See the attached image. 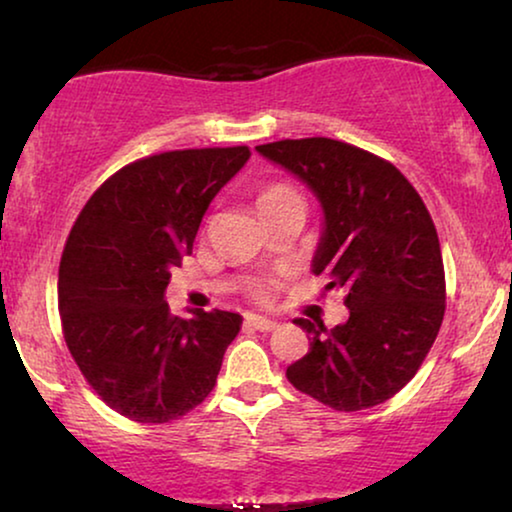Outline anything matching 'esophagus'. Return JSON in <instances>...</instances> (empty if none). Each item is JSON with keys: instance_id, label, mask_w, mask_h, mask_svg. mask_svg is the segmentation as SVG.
<instances>
[{"instance_id": "esophagus-1", "label": "esophagus", "mask_w": 512, "mask_h": 512, "mask_svg": "<svg viewBox=\"0 0 512 512\" xmlns=\"http://www.w3.org/2000/svg\"><path fill=\"white\" fill-rule=\"evenodd\" d=\"M247 324L251 328H256V331H261V333H270V331H275V328H277V321H272L268 317H261V314H247Z\"/></svg>"}]
</instances>
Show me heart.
<instances>
[{
  "label": "heart",
  "instance_id": "obj_1",
  "mask_svg": "<svg viewBox=\"0 0 512 512\" xmlns=\"http://www.w3.org/2000/svg\"><path fill=\"white\" fill-rule=\"evenodd\" d=\"M286 195H298V193L293 191V188H289V186H272V188H268V191L261 195V205H265V202H270V200L286 198ZM254 293H256V296L263 298L265 296V286H256Z\"/></svg>",
  "mask_w": 512,
  "mask_h": 512
}]
</instances>
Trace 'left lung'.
I'll list each match as a JSON object with an SVG mask.
<instances>
[{
    "label": "left lung",
    "mask_w": 512,
    "mask_h": 512,
    "mask_svg": "<svg viewBox=\"0 0 512 512\" xmlns=\"http://www.w3.org/2000/svg\"><path fill=\"white\" fill-rule=\"evenodd\" d=\"M256 151L319 200L312 272L347 291L345 324L293 321L310 349L286 377L335 410L380 405L415 377L443 324L445 270L429 209L394 165L352 144L282 139Z\"/></svg>",
    "instance_id": "left-lung-1"
}]
</instances>
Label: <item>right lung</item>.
Instances as JSON below:
<instances>
[{
	"mask_svg": "<svg viewBox=\"0 0 512 512\" xmlns=\"http://www.w3.org/2000/svg\"><path fill=\"white\" fill-rule=\"evenodd\" d=\"M251 151L186 149L125 165L81 209L62 251L58 307L76 366L118 415L165 424L214 389L242 317H174L170 270L193 251L216 193Z\"/></svg>",
	"mask_w": 512,
	"mask_h": 512,
	"instance_id": "right-lung-1",
	"label": "right lung"
}]
</instances>
